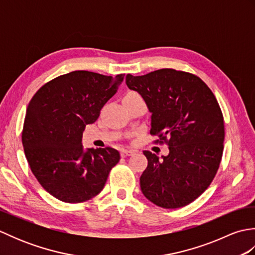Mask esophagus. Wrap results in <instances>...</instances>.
Listing matches in <instances>:
<instances>
[{
	"label": "esophagus",
	"mask_w": 255,
	"mask_h": 255,
	"mask_svg": "<svg viewBox=\"0 0 255 255\" xmlns=\"http://www.w3.org/2000/svg\"><path fill=\"white\" fill-rule=\"evenodd\" d=\"M134 152H136V151H134V150H127V149H123V150L121 151V155L123 156V158H126V156H130V155L134 154Z\"/></svg>",
	"instance_id": "34e87169"
}]
</instances>
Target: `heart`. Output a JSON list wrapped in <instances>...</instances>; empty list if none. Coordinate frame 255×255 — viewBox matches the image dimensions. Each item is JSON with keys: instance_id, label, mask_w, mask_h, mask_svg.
I'll list each match as a JSON object with an SVG mask.
<instances>
[{"instance_id": "heart-1", "label": "heart", "mask_w": 255, "mask_h": 255, "mask_svg": "<svg viewBox=\"0 0 255 255\" xmlns=\"http://www.w3.org/2000/svg\"><path fill=\"white\" fill-rule=\"evenodd\" d=\"M127 94H137V93H134V92H129V93H127ZM126 94V95H127Z\"/></svg>"}]
</instances>
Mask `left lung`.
<instances>
[{"mask_svg":"<svg viewBox=\"0 0 255 255\" xmlns=\"http://www.w3.org/2000/svg\"><path fill=\"white\" fill-rule=\"evenodd\" d=\"M126 84L142 96L151 115L150 133L170 152L143 151L148 166L140 176L141 192L162 208L194 202L213 182L223 156L225 124L213 92L197 75L160 69L133 77Z\"/></svg>","mask_w":255,"mask_h":255,"instance_id":"8db88e82","label":"left lung"}]
</instances>
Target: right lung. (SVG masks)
<instances>
[{
    "instance_id": "add662e5",
    "label": "right lung",
    "mask_w": 255,
    "mask_h": 255,
    "mask_svg": "<svg viewBox=\"0 0 255 255\" xmlns=\"http://www.w3.org/2000/svg\"><path fill=\"white\" fill-rule=\"evenodd\" d=\"M124 77L73 71L42 85L29 102L21 132L26 159L40 185L61 202L82 203L100 194L121 159L110 147L84 151L82 134Z\"/></svg>"
}]
</instances>
